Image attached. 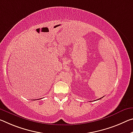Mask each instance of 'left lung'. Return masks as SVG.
I'll return each mask as SVG.
<instances>
[{
    "instance_id": "left-lung-1",
    "label": "left lung",
    "mask_w": 133,
    "mask_h": 133,
    "mask_svg": "<svg viewBox=\"0 0 133 133\" xmlns=\"http://www.w3.org/2000/svg\"><path fill=\"white\" fill-rule=\"evenodd\" d=\"M101 98H99V99H101Z\"/></svg>"
}]
</instances>
